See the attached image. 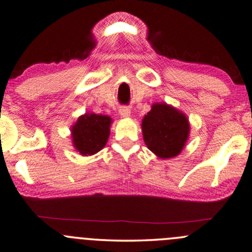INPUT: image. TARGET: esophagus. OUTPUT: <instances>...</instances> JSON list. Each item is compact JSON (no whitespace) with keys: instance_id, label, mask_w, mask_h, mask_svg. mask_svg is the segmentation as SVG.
<instances>
[{"instance_id":"1","label":"esophagus","mask_w":252,"mask_h":252,"mask_svg":"<svg viewBox=\"0 0 252 252\" xmlns=\"http://www.w3.org/2000/svg\"><path fill=\"white\" fill-rule=\"evenodd\" d=\"M120 115L124 117V119H126V117L130 116V114H131V111H130V108L126 107V106H122L120 107Z\"/></svg>"}]
</instances>
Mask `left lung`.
I'll list each match as a JSON object with an SVG mask.
<instances>
[{
    "mask_svg": "<svg viewBox=\"0 0 252 252\" xmlns=\"http://www.w3.org/2000/svg\"><path fill=\"white\" fill-rule=\"evenodd\" d=\"M143 138L149 150L159 158L176 157L184 149L189 135L186 115L166 103L152 104L142 121Z\"/></svg>",
    "mask_w": 252,
    "mask_h": 252,
    "instance_id": "obj_1",
    "label": "left lung"
}]
</instances>
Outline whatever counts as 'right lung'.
Masks as SVG:
<instances>
[{
  "label": "right lung",
  "instance_id": "obj_1",
  "mask_svg": "<svg viewBox=\"0 0 252 252\" xmlns=\"http://www.w3.org/2000/svg\"><path fill=\"white\" fill-rule=\"evenodd\" d=\"M111 119L106 115L87 113L72 126V142L82 156H92L104 148L109 138Z\"/></svg>",
  "mask_w": 252,
  "mask_h": 252
}]
</instances>
